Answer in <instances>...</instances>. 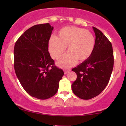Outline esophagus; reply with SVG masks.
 Returning <instances> with one entry per match:
<instances>
[{
	"instance_id": "esophagus-1",
	"label": "esophagus",
	"mask_w": 126,
	"mask_h": 126,
	"mask_svg": "<svg viewBox=\"0 0 126 126\" xmlns=\"http://www.w3.org/2000/svg\"><path fill=\"white\" fill-rule=\"evenodd\" d=\"M70 72V70H64V74H65V75H66V74L69 73Z\"/></svg>"
}]
</instances>
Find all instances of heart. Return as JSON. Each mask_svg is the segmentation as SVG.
<instances>
[{"mask_svg": "<svg viewBox=\"0 0 126 126\" xmlns=\"http://www.w3.org/2000/svg\"><path fill=\"white\" fill-rule=\"evenodd\" d=\"M95 39L90 31L75 26L65 27L58 32L57 37H51L49 41V50L53 59L63 56L66 47L68 54L57 61L62 68H69L77 61L83 63L94 51Z\"/></svg>", "mask_w": 126, "mask_h": 126, "instance_id": "heart-1", "label": "heart"}]
</instances>
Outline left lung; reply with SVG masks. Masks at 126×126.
<instances>
[{
	"label": "left lung",
	"mask_w": 126,
	"mask_h": 126,
	"mask_svg": "<svg viewBox=\"0 0 126 126\" xmlns=\"http://www.w3.org/2000/svg\"><path fill=\"white\" fill-rule=\"evenodd\" d=\"M95 34L94 51L88 59L72 69L77 75L72 84L75 94L89 100L101 94L109 82L113 67V54L111 43L103 32L93 27Z\"/></svg>",
	"instance_id": "obj_1"
}]
</instances>
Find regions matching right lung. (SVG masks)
Listing matches in <instances>:
<instances>
[{
  "mask_svg": "<svg viewBox=\"0 0 126 126\" xmlns=\"http://www.w3.org/2000/svg\"><path fill=\"white\" fill-rule=\"evenodd\" d=\"M53 29L49 23L33 26L19 38L14 46L16 76L26 92L38 99L54 96L64 74L55 66L48 51Z\"/></svg>",
  "mask_w": 126,
  "mask_h": 126,
  "instance_id": "right-lung-1",
  "label": "right lung"
}]
</instances>
